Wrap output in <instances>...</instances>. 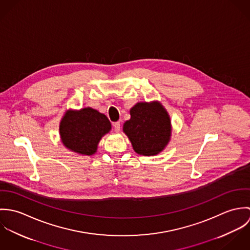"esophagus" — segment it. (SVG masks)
Here are the masks:
<instances>
[{
    "mask_svg": "<svg viewBox=\"0 0 250 250\" xmlns=\"http://www.w3.org/2000/svg\"><path fill=\"white\" fill-rule=\"evenodd\" d=\"M113 128H114L115 132H119L120 131V122L113 123Z\"/></svg>",
    "mask_w": 250,
    "mask_h": 250,
    "instance_id": "obj_1",
    "label": "esophagus"
}]
</instances>
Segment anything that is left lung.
Returning <instances> with one entry per match:
<instances>
[{"mask_svg": "<svg viewBox=\"0 0 250 250\" xmlns=\"http://www.w3.org/2000/svg\"><path fill=\"white\" fill-rule=\"evenodd\" d=\"M131 118L123 125L134 150L143 156L162 152L170 141V117L159 102H141L130 109Z\"/></svg>", "mask_w": 250, "mask_h": 250, "instance_id": "obj_1", "label": "left lung"}]
</instances>
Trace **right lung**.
<instances>
[{
	"label": "right lung",
	"mask_w": 250,
	"mask_h": 250,
	"mask_svg": "<svg viewBox=\"0 0 250 250\" xmlns=\"http://www.w3.org/2000/svg\"><path fill=\"white\" fill-rule=\"evenodd\" d=\"M111 129L107 116L91 107L67 110L60 124L63 145L82 155H93L103 136Z\"/></svg>",
	"instance_id": "1"
}]
</instances>
